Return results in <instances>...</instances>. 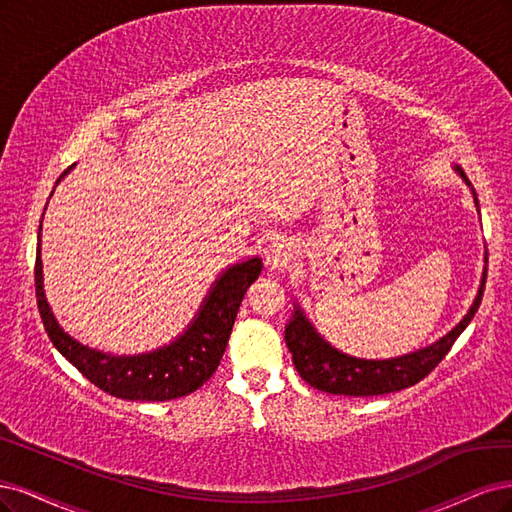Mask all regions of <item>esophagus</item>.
Returning <instances> with one entry per match:
<instances>
[{
    "instance_id": "obj_1",
    "label": "esophagus",
    "mask_w": 512,
    "mask_h": 512,
    "mask_svg": "<svg viewBox=\"0 0 512 512\" xmlns=\"http://www.w3.org/2000/svg\"><path fill=\"white\" fill-rule=\"evenodd\" d=\"M291 259V242L283 236H276L272 238L270 246H268V263L272 268H278L283 266V263H287Z\"/></svg>"
}]
</instances>
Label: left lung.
<instances>
[{
  "label": "left lung",
  "instance_id": "left-lung-1",
  "mask_svg": "<svg viewBox=\"0 0 512 512\" xmlns=\"http://www.w3.org/2000/svg\"><path fill=\"white\" fill-rule=\"evenodd\" d=\"M459 174L466 178V174L461 170ZM485 278H487V272H483L481 289H478L476 300L468 315L464 317V321H461L455 329H451L447 336L440 338L436 344L427 346V349H421L417 353H410L404 357H395V359L372 361V359H355L344 353H338L325 340L319 338V334L308 325L302 312L295 310V315L285 332V340L293 355L295 370L300 372V376L310 387L334 393V395H353V398H370V395L393 393V391H402L417 385L440 364L444 357H447L459 334L464 332L468 323L472 321L474 312L478 310L483 300Z\"/></svg>",
  "mask_w": 512,
  "mask_h": 512
}]
</instances>
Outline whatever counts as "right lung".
Segmentation results:
<instances>
[{"mask_svg":"<svg viewBox=\"0 0 512 512\" xmlns=\"http://www.w3.org/2000/svg\"><path fill=\"white\" fill-rule=\"evenodd\" d=\"M34 274L38 310L46 334L57 346V351L70 364H74L82 376L89 378L95 387L114 395V398L166 402L200 389L212 372L219 368L244 293L261 274V259L255 257L229 268L210 291L206 304L200 310V317L193 321L185 336H180L166 349L140 357L104 355L100 351L87 349L68 334H63L44 298L40 240Z\"/></svg>","mask_w":512,"mask_h":512,"instance_id":"obj_1","label":"right lung"}]
</instances>
